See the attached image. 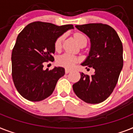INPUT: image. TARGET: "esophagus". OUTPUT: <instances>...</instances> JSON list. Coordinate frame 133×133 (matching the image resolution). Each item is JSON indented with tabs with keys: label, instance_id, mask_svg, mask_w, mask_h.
I'll list each match as a JSON object with an SVG mask.
<instances>
[{
	"label": "esophagus",
	"instance_id": "esophagus-1",
	"mask_svg": "<svg viewBox=\"0 0 133 133\" xmlns=\"http://www.w3.org/2000/svg\"><path fill=\"white\" fill-rule=\"evenodd\" d=\"M65 73H66V74H68L69 72H71V70H70V69H68V68H65Z\"/></svg>",
	"mask_w": 133,
	"mask_h": 133
}]
</instances>
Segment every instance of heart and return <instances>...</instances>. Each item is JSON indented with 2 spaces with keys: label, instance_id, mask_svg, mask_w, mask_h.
I'll return each mask as SVG.
<instances>
[{
  "label": "heart",
  "instance_id": "heart-1",
  "mask_svg": "<svg viewBox=\"0 0 133 133\" xmlns=\"http://www.w3.org/2000/svg\"><path fill=\"white\" fill-rule=\"evenodd\" d=\"M64 35H62L57 39L55 44V48L57 50H59L61 48V44H62V42H63V39H64ZM74 37L76 39L78 44H79L81 41L86 39V37L81 33H76L74 34ZM77 60V57H75V56L72 55L70 53H65L59 57V58L57 59V63L62 66H65L66 68H71L75 64Z\"/></svg>",
  "mask_w": 133,
  "mask_h": 133
}]
</instances>
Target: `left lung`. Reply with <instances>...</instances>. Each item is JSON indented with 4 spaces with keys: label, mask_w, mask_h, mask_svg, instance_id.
Returning <instances> with one entry per match:
<instances>
[{
    "label": "left lung",
    "mask_w": 133,
    "mask_h": 133,
    "mask_svg": "<svg viewBox=\"0 0 133 133\" xmlns=\"http://www.w3.org/2000/svg\"><path fill=\"white\" fill-rule=\"evenodd\" d=\"M75 26L91 42L89 55L81 65L87 69L93 68L95 72L90 76L81 73L80 81L72 86L73 90L84 102L98 104L109 96L116 86L123 68L122 44L116 31L107 24L92 23Z\"/></svg>",
    "instance_id": "1"
}]
</instances>
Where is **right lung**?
<instances>
[{
  "label": "right lung",
  "mask_w": 133,
  "mask_h": 133,
  "mask_svg": "<svg viewBox=\"0 0 133 133\" xmlns=\"http://www.w3.org/2000/svg\"><path fill=\"white\" fill-rule=\"evenodd\" d=\"M72 24L57 26L34 22L19 33L11 54L12 78L17 91L25 99L41 101L52 94L58 80L65 74L62 67L44 70V63L52 61L57 39Z\"/></svg>",
  "instance_id": "right-lung-1"
}]
</instances>
